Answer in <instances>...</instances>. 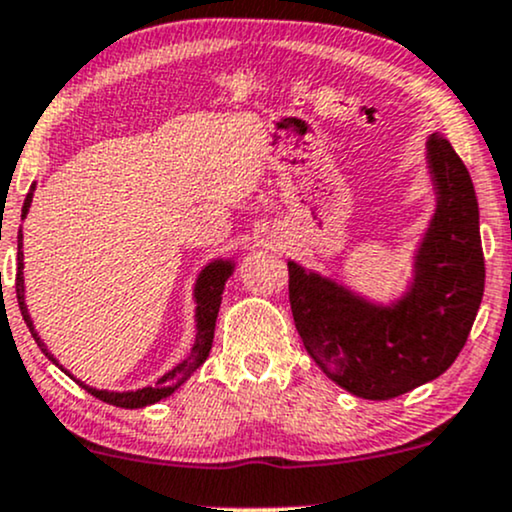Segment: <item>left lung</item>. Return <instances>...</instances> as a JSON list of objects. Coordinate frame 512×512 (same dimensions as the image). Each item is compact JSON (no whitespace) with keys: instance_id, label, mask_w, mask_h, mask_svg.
Instances as JSON below:
<instances>
[{"instance_id":"1","label":"left lung","mask_w":512,"mask_h":512,"mask_svg":"<svg viewBox=\"0 0 512 512\" xmlns=\"http://www.w3.org/2000/svg\"><path fill=\"white\" fill-rule=\"evenodd\" d=\"M436 210L414 254L412 282L374 304L287 261L294 326L330 381L364 400H390L434 381L458 359L484 297L479 203L465 162L443 136L426 141Z\"/></svg>"}]
</instances>
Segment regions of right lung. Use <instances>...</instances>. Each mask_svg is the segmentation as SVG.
Segmentation results:
<instances>
[{
	"instance_id": "right-lung-1",
	"label": "right lung",
	"mask_w": 512,
	"mask_h": 512,
	"mask_svg": "<svg viewBox=\"0 0 512 512\" xmlns=\"http://www.w3.org/2000/svg\"><path fill=\"white\" fill-rule=\"evenodd\" d=\"M33 191H35V184L30 186L26 201H23L21 218H26V215H28L30 203H33ZM21 249H23V234H18V256H16L18 258V273H16L18 309H21L23 321H26L30 335H33L35 342H38L40 350L45 352V357L52 359V362L59 366L57 359L52 357V352L45 347V342L40 340V335L35 333L33 321H30L28 306H26V287H23V251ZM232 273H234V261H227V258H218V261L208 263V266L201 270V275H198L196 287H194V299H196V342H194V347H191V357L184 359L182 364L174 366L172 371H167V374L162 376V378H158V383H155V386L138 388V390H126V393H114V390L90 388L83 381H76V378L71 376L66 369H62V366H59V369H62L64 374H69L71 378H74L78 386H81L83 390H88V393L93 395V398L107 402V405L124 407V410H138V407L155 405V402H158V400L167 398V395H172L174 390L182 386L186 378L194 374L198 366H201L208 359L210 347H213L215 321H218L222 292H225V282H227V278H230Z\"/></svg>"
}]
</instances>
